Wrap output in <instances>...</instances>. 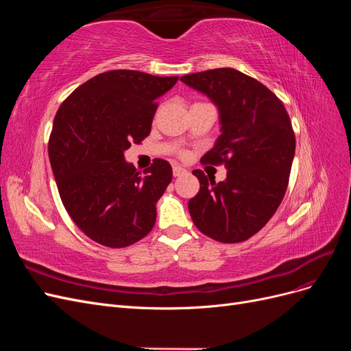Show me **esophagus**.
Returning <instances> with one entry per match:
<instances>
[{"instance_id":"1","label":"esophagus","mask_w":351,"mask_h":351,"mask_svg":"<svg viewBox=\"0 0 351 351\" xmlns=\"http://www.w3.org/2000/svg\"><path fill=\"white\" fill-rule=\"evenodd\" d=\"M186 173H187L186 168H183V167H180V165H174V167H173V174H174V177H180V176L186 174Z\"/></svg>"}]
</instances>
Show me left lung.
<instances>
[{
  "label": "left lung",
  "mask_w": 351,
  "mask_h": 351,
  "mask_svg": "<svg viewBox=\"0 0 351 351\" xmlns=\"http://www.w3.org/2000/svg\"><path fill=\"white\" fill-rule=\"evenodd\" d=\"M180 80L218 107L221 134L200 162L227 168L219 183L195 169L200 189L189 200L190 217L217 241L247 240L272 218L289 186L295 151L289 112L265 84L234 69L186 74Z\"/></svg>",
  "instance_id": "1"
}]
</instances>
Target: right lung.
<instances>
[{
  "label": "right lung",
  "instance_id": "obj_1",
  "mask_svg": "<svg viewBox=\"0 0 351 351\" xmlns=\"http://www.w3.org/2000/svg\"><path fill=\"white\" fill-rule=\"evenodd\" d=\"M178 77L111 70L83 83L60 105L48 143L58 193L84 234L120 249L139 241L156 219V202L171 183L165 159L141 174L124 151L149 136L156 99Z\"/></svg>",
  "mask_w": 351,
  "mask_h": 351
}]
</instances>
